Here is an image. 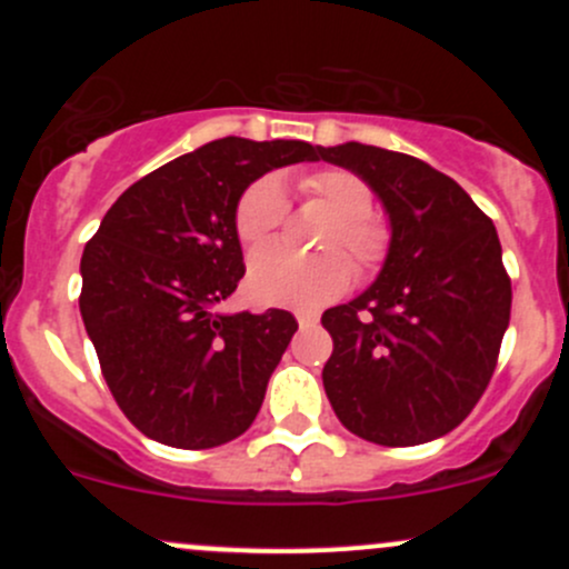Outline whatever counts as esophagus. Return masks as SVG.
Here are the masks:
<instances>
[{"instance_id": "34e87169", "label": "esophagus", "mask_w": 569, "mask_h": 569, "mask_svg": "<svg viewBox=\"0 0 569 569\" xmlns=\"http://www.w3.org/2000/svg\"><path fill=\"white\" fill-rule=\"evenodd\" d=\"M295 317H297V321H300V327H311V325H317V321H319L317 313H311V311H297Z\"/></svg>"}]
</instances>
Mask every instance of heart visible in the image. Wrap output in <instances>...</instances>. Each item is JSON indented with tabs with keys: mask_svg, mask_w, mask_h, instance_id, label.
Wrapping results in <instances>:
<instances>
[{
	"mask_svg": "<svg viewBox=\"0 0 569 569\" xmlns=\"http://www.w3.org/2000/svg\"><path fill=\"white\" fill-rule=\"evenodd\" d=\"M300 189L336 214L327 228L321 248L330 252L302 256L286 248H269L283 226L286 192L274 176H261L244 187L233 209V231L248 250H261L250 261L248 291L256 302L280 308H311L336 300L352 286L355 267L343 252H352L363 269H377L386 261L391 233L371 214V189L349 170H317L300 178Z\"/></svg>",
	"mask_w": 569,
	"mask_h": 569,
	"instance_id": "heart-1",
	"label": "heart"
}]
</instances>
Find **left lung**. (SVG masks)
I'll return each mask as SVG.
<instances>
[{"label": "left lung", "mask_w": 569, "mask_h": 569, "mask_svg": "<svg viewBox=\"0 0 569 569\" xmlns=\"http://www.w3.org/2000/svg\"><path fill=\"white\" fill-rule=\"evenodd\" d=\"M369 183L391 226L375 283L321 325L338 421L377 446H418L465 421L496 371L512 283L496 226L455 178L363 142L319 148Z\"/></svg>", "instance_id": "left-lung-1"}]
</instances>
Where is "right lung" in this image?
Instances as JSON below:
<instances>
[{
  "mask_svg": "<svg viewBox=\"0 0 569 569\" xmlns=\"http://www.w3.org/2000/svg\"><path fill=\"white\" fill-rule=\"evenodd\" d=\"M317 159L300 140L222 137L131 183L104 214L82 252L79 311L146 438L214 449L256 421L297 321L278 308L217 311L244 274L233 209L256 178Z\"/></svg>",
  "mask_w": 569,
  "mask_h": 569,
  "instance_id": "obj_1",
  "label": "right lung"
}]
</instances>
